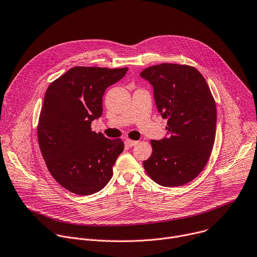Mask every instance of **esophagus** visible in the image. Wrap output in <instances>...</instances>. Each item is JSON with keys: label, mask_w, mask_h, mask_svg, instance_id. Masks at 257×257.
Masks as SVG:
<instances>
[{"label": "esophagus", "mask_w": 257, "mask_h": 257, "mask_svg": "<svg viewBox=\"0 0 257 257\" xmlns=\"http://www.w3.org/2000/svg\"><path fill=\"white\" fill-rule=\"evenodd\" d=\"M138 143H139L138 141H134V140H130V139H126V140H125V144H126L127 146H130V147H134V146H136Z\"/></svg>", "instance_id": "obj_1"}]
</instances>
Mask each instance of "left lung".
<instances>
[{"instance_id": "1", "label": "left lung", "mask_w": 257, "mask_h": 257, "mask_svg": "<svg viewBox=\"0 0 257 257\" xmlns=\"http://www.w3.org/2000/svg\"><path fill=\"white\" fill-rule=\"evenodd\" d=\"M140 76L154 89L158 111L167 118L169 137L152 140L153 153L144 161L156 183L181 186L207 165L216 137L217 108L209 85L193 67L177 64L152 66Z\"/></svg>"}]
</instances>
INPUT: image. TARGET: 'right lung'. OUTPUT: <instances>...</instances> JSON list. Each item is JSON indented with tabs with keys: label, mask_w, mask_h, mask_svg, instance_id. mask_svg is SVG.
Instances as JSON below:
<instances>
[{
	"label": "right lung",
	"mask_w": 257,
	"mask_h": 257,
	"mask_svg": "<svg viewBox=\"0 0 257 257\" xmlns=\"http://www.w3.org/2000/svg\"><path fill=\"white\" fill-rule=\"evenodd\" d=\"M127 70L74 67L45 92L37 125L39 148L49 173L73 193L98 192L112 177L123 142L92 132L91 123L103 111L106 88Z\"/></svg>",
	"instance_id": "1"
}]
</instances>
